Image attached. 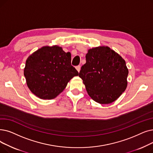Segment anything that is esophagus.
<instances>
[{"label": "esophagus", "mask_w": 153, "mask_h": 153, "mask_svg": "<svg viewBox=\"0 0 153 153\" xmlns=\"http://www.w3.org/2000/svg\"><path fill=\"white\" fill-rule=\"evenodd\" d=\"M76 69H77V71L78 72H79V71H80V70H81V66H80V65H77V66H76Z\"/></svg>", "instance_id": "34e87169"}]
</instances>
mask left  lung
Here are the masks:
<instances>
[{"mask_svg":"<svg viewBox=\"0 0 153 153\" xmlns=\"http://www.w3.org/2000/svg\"><path fill=\"white\" fill-rule=\"evenodd\" d=\"M85 60L79 76L89 96L100 104L116 101L127 87L128 69L125 61L104 46L89 49Z\"/></svg>","mask_w":153,"mask_h":153,"instance_id":"8db88e82","label":"left lung"}]
</instances>
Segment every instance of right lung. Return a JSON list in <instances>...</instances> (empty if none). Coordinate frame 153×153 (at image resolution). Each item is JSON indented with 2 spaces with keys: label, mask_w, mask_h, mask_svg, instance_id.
Returning <instances> with one entry per match:
<instances>
[{
  "label": "right lung",
  "mask_w": 153,
  "mask_h": 153,
  "mask_svg": "<svg viewBox=\"0 0 153 153\" xmlns=\"http://www.w3.org/2000/svg\"><path fill=\"white\" fill-rule=\"evenodd\" d=\"M79 72L71 65L70 52L59 46H45L27 59L24 76L28 88L38 97L52 99L65 88L68 82Z\"/></svg>",
  "instance_id": "add662e5"
}]
</instances>
